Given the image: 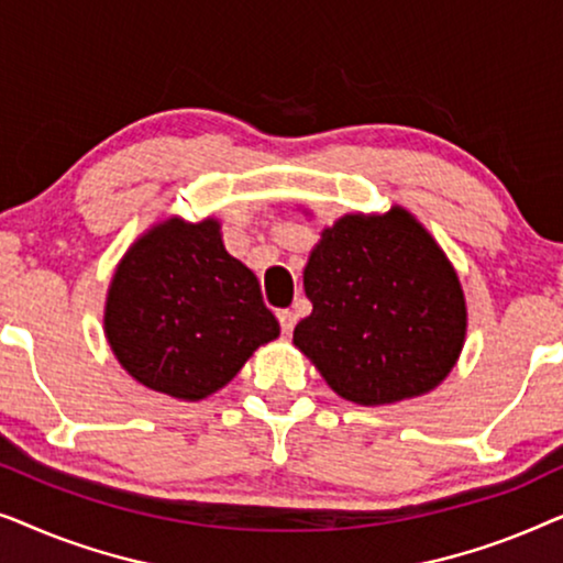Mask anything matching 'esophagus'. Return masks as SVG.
Segmentation results:
<instances>
[{
    "mask_svg": "<svg viewBox=\"0 0 563 563\" xmlns=\"http://www.w3.org/2000/svg\"><path fill=\"white\" fill-rule=\"evenodd\" d=\"M279 314V322H282V330L284 333H291V330H295V325H297V312H291V310H279L276 312Z\"/></svg>",
    "mask_w": 563,
    "mask_h": 563,
    "instance_id": "1",
    "label": "esophagus"
}]
</instances>
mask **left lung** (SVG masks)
Wrapping results in <instances>:
<instances>
[{
  "label": "left lung",
  "instance_id": "obj_1",
  "mask_svg": "<svg viewBox=\"0 0 563 563\" xmlns=\"http://www.w3.org/2000/svg\"><path fill=\"white\" fill-rule=\"evenodd\" d=\"M312 312L295 345L338 395L391 405L426 395L456 364L466 335L459 276L426 228L391 207L345 214L305 266Z\"/></svg>",
  "mask_w": 563,
  "mask_h": 563
}]
</instances>
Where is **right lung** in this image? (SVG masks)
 <instances>
[{
  "mask_svg": "<svg viewBox=\"0 0 563 563\" xmlns=\"http://www.w3.org/2000/svg\"><path fill=\"white\" fill-rule=\"evenodd\" d=\"M104 333L125 372L176 399H202L279 335L258 279L222 245L218 220H168L114 272Z\"/></svg>",
  "mask_w": 563,
  "mask_h": 563,
  "instance_id": "obj_1",
  "label": "right lung"
}]
</instances>
